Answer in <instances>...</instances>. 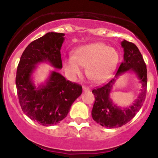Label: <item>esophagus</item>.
Returning a JSON list of instances; mask_svg holds the SVG:
<instances>
[{
    "mask_svg": "<svg viewBox=\"0 0 158 158\" xmlns=\"http://www.w3.org/2000/svg\"><path fill=\"white\" fill-rule=\"evenodd\" d=\"M82 89H83V91H89L90 90V89H89V88H88V87H86V86H85V85H83V86H82Z\"/></svg>",
    "mask_w": 158,
    "mask_h": 158,
    "instance_id": "esophagus-1",
    "label": "esophagus"
}]
</instances>
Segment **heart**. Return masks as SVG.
I'll list each match as a JSON object with an SVG mask.
<instances>
[{
    "mask_svg": "<svg viewBox=\"0 0 158 158\" xmlns=\"http://www.w3.org/2000/svg\"><path fill=\"white\" fill-rule=\"evenodd\" d=\"M118 60L115 49L100 43L79 47L74 56L65 60L64 68L71 78L81 74L82 66H86L87 76L96 82H103L112 74Z\"/></svg>",
    "mask_w": 158,
    "mask_h": 158,
    "instance_id": "1",
    "label": "heart"
}]
</instances>
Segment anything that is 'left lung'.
<instances>
[{"mask_svg": "<svg viewBox=\"0 0 158 158\" xmlns=\"http://www.w3.org/2000/svg\"><path fill=\"white\" fill-rule=\"evenodd\" d=\"M122 47L124 49V60L118 69L115 78L128 71L134 72L141 84V90L138 98L128 108L118 107L110 98L115 79L92 90L95 102L92 110V117L97 123L106 128H119L130 122L143 106L147 92V67L142 55L133 43L124 40Z\"/></svg>", "mask_w": 158, "mask_h": 158, "instance_id": "left-lung-1", "label": "left lung"}]
</instances>
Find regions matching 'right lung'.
Returning <instances> with one entry per match:
<instances>
[{
	"mask_svg": "<svg viewBox=\"0 0 158 158\" xmlns=\"http://www.w3.org/2000/svg\"><path fill=\"white\" fill-rule=\"evenodd\" d=\"M64 36V33L50 32L31 42L23 51L17 66L16 86L20 107L31 120L44 126L60 123L82 94V85L66 80L55 71L39 87L32 82L31 75L38 63L47 61L53 67L62 69L60 49Z\"/></svg>",
	"mask_w": 158,
	"mask_h": 158,
	"instance_id": "right-lung-1",
	"label": "right lung"
}]
</instances>
